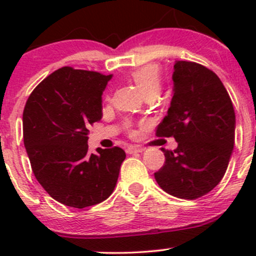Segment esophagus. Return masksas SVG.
I'll use <instances>...</instances> for the list:
<instances>
[{
  "mask_svg": "<svg viewBox=\"0 0 256 256\" xmlns=\"http://www.w3.org/2000/svg\"><path fill=\"white\" fill-rule=\"evenodd\" d=\"M144 147L140 146V144H131V146L128 147V154H138V152L144 151Z\"/></svg>",
  "mask_w": 256,
  "mask_h": 256,
  "instance_id": "34e87169",
  "label": "esophagus"
}]
</instances>
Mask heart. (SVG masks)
Masks as SVG:
<instances>
[{"label": "heart", "instance_id": "heart-1", "mask_svg": "<svg viewBox=\"0 0 256 256\" xmlns=\"http://www.w3.org/2000/svg\"><path fill=\"white\" fill-rule=\"evenodd\" d=\"M130 76L146 98L156 96L162 88L161 69L157 64H146L138 66L131 72Z\"/></svg>", "mask_w": 256, "mask_h": 256}]
</instances>
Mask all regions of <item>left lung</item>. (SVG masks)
I'll return each instance as SVG.
<instances>
[{"label":"left lung","instance_id":"8db88e82","mask_svg":"<svg viewBox=\"0 0 256 256\" xmlns=\"http://www.w3.org/2000/svg\"><path fill=\"white\" fill-rule=\"evenodd\" d=\"M174 98L157 126V138H174V151L162 148L164 164L154 178L168 194L197 200L222 180L236 138V112L223 82L194 62L178 60Z\"/></svg>","mask_w":256,"mask_h":256}]
</instances>
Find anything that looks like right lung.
I'll return each instance as SVG.
<instances>
[{"label": "right lung", "mask_w": 256, "mask_h": 256, "mask_svg": "<svg viewBox=\"0 0 256 256\" xmlns=\"http://www.w3.org/2000/svg\"><path fill=\"white\" fill-rule=\"evenodd\" d=\"M112 76L63 66L30 92L23 110V141L38 182L52 198L73 208L112 194L126 154L88 151L89 126L102 116V94Z\"/></svg>", "instance_id": "1"}]
</instances>
